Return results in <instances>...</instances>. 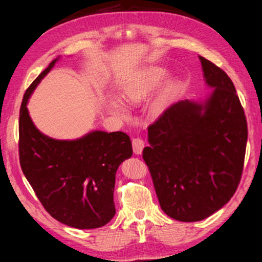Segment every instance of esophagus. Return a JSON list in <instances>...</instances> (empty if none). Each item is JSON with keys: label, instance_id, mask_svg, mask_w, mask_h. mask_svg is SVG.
<instances>
[{"label": "esophagus", "instance_id": "esophagus-1", "mask_svg": "<svg viewBox=\"0 0 262 262\" xmlns=\"http://www.w3.org/2000/svg\"><path fill=\"white\" fill-rule=\"evenodd\" d=\"M132 144H133V149H134L135 154H141L142 151H143V148H144V145H145V143H144V141L142 140L141 137L133 138Z\"/></svg>", "mask_w": 262, "mask_h": 262}]
</instances>
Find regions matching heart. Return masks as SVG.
I'll list each match as a JSON object with an SVG mask.
<instances>
[{"instance_id": "heart-1", "label": "heart", "mask_w": 262, "mask_h": 262, "mask_svg": "<svg viewBox=\"0 0 262 262\" xmlns=\"http://www.w3.org/2000/svg\"><path fill=\"white\" fill-rule=\"evenodd\" d=\"M165 73V70L162 68H148L140 71L122 86V98L125 99V101L129 103L141 101L142 99L145 98L147 94L151 93L160 84ZM171 93L172 85H165L164 89H162L158 96L152 100V102L149 103V113L154 115L160 114L164 109L166 103H168ZM109 105L111 110L116 114L121 116L127 114L125 104L118 99H111L109 101Z\"/></svg>"}]
</instances>
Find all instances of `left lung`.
Instances as JSON below:
<instances>
[{
    "mask_svg": "<svg viewBox=\"0 0 262 262\" xmlns=\"http://www.w3.org/2000/svg\"><path fill=\"white\" fill-rule=\"evenodd\" d=\"M215 90L204 103L179 101L148 126L143 159L164 213L181 222L214 214L241 180L248 125L235 86L225 72L199 56Z\"/></svg>",
    "mask_w": 262,
    "mask_h": 262,
    "instance_id": "left-lung-1",
    "label": "left lung"
}]
</instances>
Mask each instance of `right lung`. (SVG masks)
Segmentation results:
<instances>
[{"mask_svg": "<svg viewBox=\"0 0 262 262\" xmlns=\"http://www.w3.org/2000/svg\"><path fill=\"white\" fill-rule=\"evenodd\" d=\"M56 60L37 76L22 99L20 165L39 202L55 220L75 229H97L116 214V172L132 157V142L122 132L96 130L75 141H57L37 129L27 102Z\"/></svg>", "mask_w": 262, "mask_h": 262, "instance_id": "right-lung-1", "label": "right lung"}]
</instances>
